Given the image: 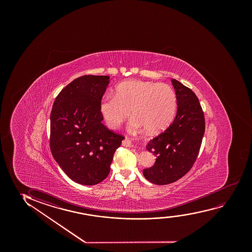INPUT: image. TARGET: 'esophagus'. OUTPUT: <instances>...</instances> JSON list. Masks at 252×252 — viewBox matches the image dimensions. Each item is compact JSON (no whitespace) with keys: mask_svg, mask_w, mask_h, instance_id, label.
<instances>
[{"mask_svg":"<svg viewBox=\"0 0 252 252\" xmlns=\"http://www.w3.org/2000/svg\"><path fill=\"white\" fill-rule=\"evenodd\" d=\"M122 145L123 146H130L131 145V140L130 139H128V138H125L124 140L122 141Z\"/></svg>","mask_w":252,"mask_h":252,"instance_id":"obj_1","label":"esophagus"}]
</instances>
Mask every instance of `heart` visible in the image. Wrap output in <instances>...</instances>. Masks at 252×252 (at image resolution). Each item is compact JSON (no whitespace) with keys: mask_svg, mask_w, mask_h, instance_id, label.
Returning a JSON list of instances; mask_svg holds the SVG:
<instances>
[{"mask_svg":"<svg viewBox=\"0 0 252 252\" xmlns=\"http://www.w3.org/2000/svg\"><path fill=\"white\" fill-rule=\"evenodd\" d=\"M177 107L176 92L165 83L130 80L120 83L113 94L100 101V113L111 129H117L131 114V129L143 126L148 133L163 131L172 122Z\"/></svg>","mask_w":252,"mask_h":252,"instance_id":"obj_1","label":"heart"}]
</instances>
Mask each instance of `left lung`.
I'll return each mask as SVG.
<instances>
[{"mask_svg":"<svg viewBox=\"0 0 252 252\" xmlns=\"http://www.w3.org/2000/svg\"><path fill=\"white\" fill-rule=\"evenodd\" d=\"M172 84L177 98L176 118L165 131L152 138L146 149L157 157L154 165L143 170L157 185L175 183L196 160L205 132V117L196 94L177 80Z\"/></svg>","mask_w":252,"mask_h":252,"instance_id":"8db88e82","label":"left lung"}]
</instances>
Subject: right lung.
<instances>
[{"label": "right lung", "mask_w": 252, "mask_h": 252, "mask_svg": "<svg viewBox=\"0 0 252 252\" xmlns=\"http://www.w3.org/2000/svg\"><path fill=\"white\" fill-rule=\"evenodd\" d=\"M108 83V76L78 77L61 90L52 106V156L70 179L83 185H95L108 176L125 138L101 122L99 106Z\"/></svg>", "instance_id": "obj_1"}]
</instances>
